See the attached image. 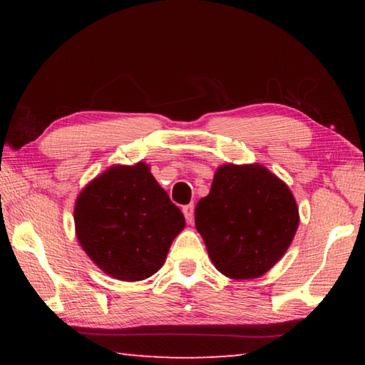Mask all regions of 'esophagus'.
Wrapping results in <instances>:
<instances>
[{"label":"esophagus","instance_id":"34e87169","mask_svg":"<svg viewBox=\"0 0 365 365\" xmlns=\"http://www.w3.org/2000/svg\"><path fill=\"white\" fill-rule=\"evenodd\" d=\"M183 214H185V219H187L188 224H193V220H195V206L193 205L183 206Z\"/></svg>","mask_w":365,"mask_h":365}]
</instances>
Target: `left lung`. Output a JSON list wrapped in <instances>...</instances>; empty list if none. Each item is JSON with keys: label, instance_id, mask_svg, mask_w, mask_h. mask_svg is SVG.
Wrapping results in <instances>:
<instances>
[{"label": "left lung", "instance_id": "8db88e82", "mask_svg": "<svg viewBox=\"0 0 365 365\" xmlns=\"http://www.w3.org/2000/svg\"><path fill=\"white\" fill-rule=\"evenodd\" d=\"M196 230L220 274L257 279L280 261L299 225L288 185L261 164H224L195 209Z\"/></svg>", "mask_w": 365, "mask_h": 365}]
</instances>
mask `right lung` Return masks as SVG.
<instances>
[{"label":"right lung","mask_w":365,"mask_h":365,"mask_svg":"<svg viewBox=\"0 0 365 365\" xmlns=\"http://www.w3.org/2000/svg\"><path fill=\"white\" fill-rule=\"evenodd\" d=\"M73 222L80 246L104 274L140 282L156 274L185 228L180 209L150 165H110L77 196Z\"/></svg>","instance_id":"1"}]
</instances>
